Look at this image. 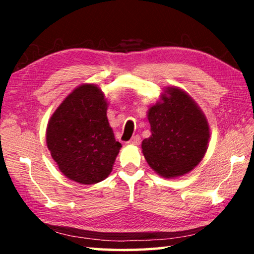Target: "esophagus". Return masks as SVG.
<instances>
[{"mask_svg":"<svg viewBox=\"0 0 254 254\" xmlns=\"http://www.w3.org/2000/svg\"><path fill=\"white\" fill-rule=\"evenodd\" d=\"M141 142V137L140 135H134L131 137L130 141H127V144H131V145H139Z\"/></svg>","mask_w":254,"mask_h":254,"instance_id":"1","label":"esophagus"}]
</instances>
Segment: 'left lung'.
<instances>
[{"label":"left lung","mask_w":254,"mask_h":254,"mask_svg":"<svg viewBox=\"0 0 254 254\" xmlns=\"http://www.w3.org/2000/svg\"><path fill=\"white\" fill-rule=\"evenodd\" d=\"M151 135L142 141L149 166L163 178L189 173L208 148L209 127L196 102L178 87H168L161 101L150 107Z\"/></svg>","instance_id":"1"}]
</instances>
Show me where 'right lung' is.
Masks as SVG:
<instances>
[{
  "label": "right lung",
  "instance_id": "obj_1",
  "mask_svg": "<svg viewBox=\"0 0 254 254\" xmlns=\"http://www.w3.org/2000/svg\"><path fill=\"white\" fill-rule=\"evenodd\" d=\"M104 93L94 84L76 87L50 118L47 147L72 182L93 185L109 177L121 143L106 117Z\"/></svg>",
  "mask_w": 254,
  "mask_h": 254
}]
</instances>
